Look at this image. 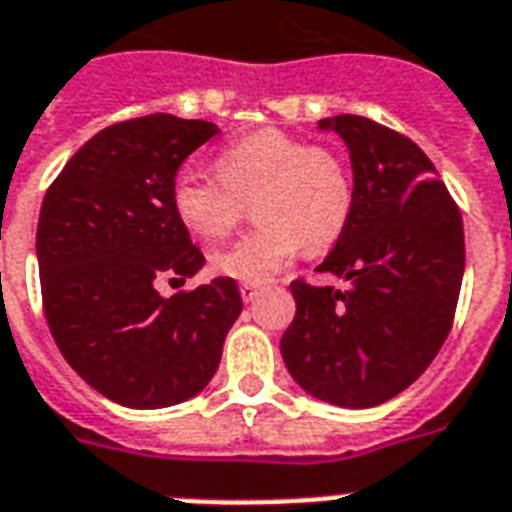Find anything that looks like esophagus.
I'll return each mask as SVG.
<instances>
[{
	"instance_id": "obj_1",
	"label": "esophagus",
	"mask_w": 512,
	"mask_h": 512,
	"mask_svg": "<svg viewBox=\"0 0 512 512\" xmlns=\"http://www.w3.org/2000/svg\"><path fill=\"white\" fill-rule=\"evenodd\" d=\"M241 297H244V303H255L257 297H260V292H263V287L260 284H241Z\"/></svg>"
}]
</instances>
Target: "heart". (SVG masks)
Segmentation results:
<instances>
[{"label": "heart", "mask_w": 512, "mask_h": 512, "mask_svg": "<svg viewBox=\"0 0 512 512\" xmlns=\"http://www.w3.org/2000/svg\"><path fill=\"white\" fill-rule=\"evenodd\" d=\"M217 177L183 167L170 185V204L185 231L220 239L255 199L257 228L212 252L220 276L265 284L300 247L332 244L348 223L353 180L342 156L281 130H257L217 154Z\"/></svg>", "instance_id": "b5f03b06"}]
</instances>
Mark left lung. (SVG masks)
Listing matches in <instances>:
<instances>
[{
    "label": "left lung",
    "instance_id": "left-lung-1",
    "mask_svg": "<svg viewBox=\"0 0 512 512\" xmlns=\"http://www.w3.org/2000/svg\"><path fill=\"white\" fill-rule=\"evenodd\" d=\"M337 132L353 167V207L316 268L345 287L292 284L295 321L281 356L305 393L369 409L406 390L444 345L465 273V233L444 180L417 143L340 114Z\"/></svg>",
    "mask_w": 512,
    "mask_h": 512
}]
</instances>
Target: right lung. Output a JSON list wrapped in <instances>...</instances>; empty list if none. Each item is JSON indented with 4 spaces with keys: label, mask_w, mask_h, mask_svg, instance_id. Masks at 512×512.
<instances>
[{
    "label": "right lung",
    "mask_w": 512,
    "mask_h": 512,
    "mask_svg": "<svg viewBox=\"0 0 512 512\" xmlns=\"http://www.w3.org/2000/svg\"><path fill=\"white\" fill-rule=\"evenodd\" d=\"M217 124L148 114L100 130L44 193L36 260L44 316L71 369L130 409H164L207 388L241 313L236 281L217 276L162 297L204 255L172 212L180 164Z\"/></svg>",
    "instance_id": "1"
}]
</instances>
